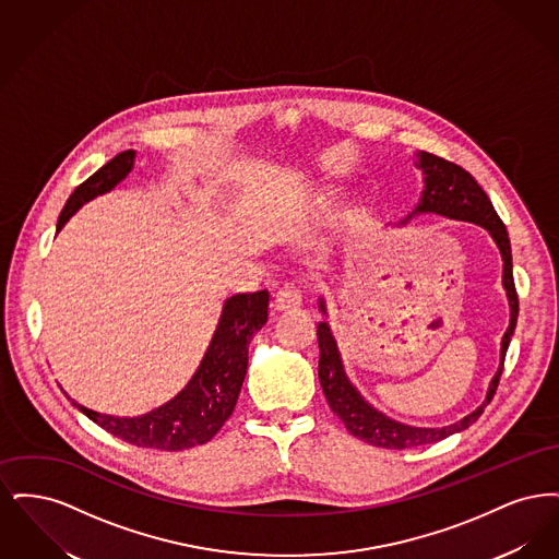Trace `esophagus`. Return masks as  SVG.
I'll list each match as a JSON object with an SVG mask.
<instances>
[{
	"label": "esophagus",
	"mask_w": 559,
	"mask_h": 559,
	"mask_svg": "<svg viewBox=\"0 0 559 559\" xmlns=\"http://www.w3.org/2000/svg\"><path fill=\"white\" fill-rule=\"evenodd\" d=\"M299 306H301V293L295 285H285L274 295V310L276 312H287V310H295Z\"/></svg>",
	"instance_id": "34e87169"
}]
</instances>
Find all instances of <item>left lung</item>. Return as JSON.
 Here are the masks:
<instances>
[{"label": "left lung", "instance_id": "left-lung-1", "mask_svg": "<svg viewBox=\"0 0 559 559\" xmlns=\"http://www.w3.org/2000/svg\"><path fill=\"white\" fill-rule=\"evenodd\" d=\"M413 163L424 174V190L419 194V201L415 203L413 212L404 215L394 226H406L413 217L433 213L449 219L469 222L481 226L495 245L499 247L501 260H503V289H506L507 301H509V326L501 340V365L495 372V377L488 383L486 399L479 404L476 411L459 419L456 424L444 427H415L400 424L396 419L383 415L377 411L369 400L356 390V385L349 381L344 369V360L340 354L337 342L333 337V331L329 322H319L317 335H319L320 360L319 379L322 392L326 396L329 406L333 413L344 421L347 431L367 444L390 449V451H402L413 447H424L438 440H444L452 433H459L472 426L479 415L484 413V406L492 400L501 372L506 362L507 347L511 342V335L515 331L518 322V293L513 285V264H511V245L507 237L506 224L495 212L488 194L481 190L478 182L469 171L454 165L451 160L436 157L426 151H419L413 155ZM320 312L326 317V304L324 297L319 299Z\"/></svg>", "mask_w": 559, "mask_h": 559}]
</instances>
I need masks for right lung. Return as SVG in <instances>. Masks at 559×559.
Instances as JSON below:
<instances>
[{
  "label": "right lung",
  "instance_id": "right-lung-1",
  "mask_svg": "<svg viewBox=\"0 0 559 559\" xmlns=\"http://www.w3.org/2000/svg\"><path fill=\"white\" fill-rule=\"evenodd\" d=\"M135 151L119 153L94 176L75 188L58 217L56 233L80 212L87 201L107 194L123 182L133 169ZM267 292L239 293L224 301L212 342L201 365L187 385L157 408L138 417H117L96 413L73 399V406L108 433L140 449L185 451L210 442L233 415L239 399L240 385L247 374L249 344L266 324ZM67 394V392H64Z\"/></svg>",
  "mask_w": 559,
  "mask_h": 559
}]
</instances>
